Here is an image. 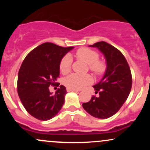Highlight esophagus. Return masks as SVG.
Listing matches in <instances>:
<instances>
[{
  "mask_svg": "<svg viewBox=\"0 0 150 150\" xmlns=\"http://www.w3.org/2000/svg\"><path fill=\"white\" fill-rule=\"evenodd\" d=\"M67 92H78V90L77 89H70V88H67Z\"/></svg>",
  "mask_w": 150,
  "mask_h": 150,
  "instance_id": "1",
  "label": "esophagus"
}]
</instances>
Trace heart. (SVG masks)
<instances>
[{
	"label": "heart",
	"instance_id": "obj_1",
	"mask_svg": "<svg viewBox=\"0 0 150 150\" xmlns=\"http://www.w3.org/2000/svg\"><path fill=\"white\" fill-rule=\"evenodd\" d=\"M76 56L79 59L85 62L89 65L91 71L95 74H101L106 69V64L104 61H99V54L94 50L89 48H81L76 51ZM72 65V58L67 55L63 58L60 63V70L61 73L67 74L70 71ZM92 82V77L89 75H78L73 73L65 79L64 84L68 88L80 89Z\"/></svg>",
	"mask_w": 150,
	"mask_h": 150
}]
</instances>
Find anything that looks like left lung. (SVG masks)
I'll return each instance as SVG.
<instances>
[{"label": "left lung", "instance_id": "8db88e82", "mask_svg": "<svg viewBox=\"0 0 150 150\" xmlns=\"http://www.w3.org/2000/svg\"><path fill=\"white\" fill-rule=\"evenodd\" d=\"M89 46L104 55L106 68L102 79L93 86L98 96L83 103L82 107L91 116L106 119L118 112L126 101L131 90V73L124 56L114 46L105 42Z\"/></svg>", "mask_w": 150, "mask_h": 150}]
</instances>
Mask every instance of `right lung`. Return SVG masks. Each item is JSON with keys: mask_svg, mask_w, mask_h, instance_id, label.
<instances>
[{"mask_svg": "<svg viewBox=\"0 0 150 150\" xmlns=\"http://www.w3.org/2000/svg\"><path fill=\"white\" fill-rule=\"evenodd\" d=\"M73 49V46L64 48L46 42L32 50L22 62L18 73V95L27 112L37 119H51L64 104L67 93L64 86H60L55 94L49 87L59 86L56 81L60 63Z\"/></svg>", "mask_w": 150, "mask_h": 150, "instance_id": "right-lung-1", "label": "right lung"}]
</instances>
